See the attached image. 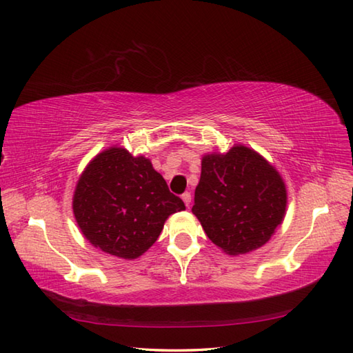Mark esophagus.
Listing matches in <instances>:
<instances>
[{"label":"esophagus","instance_id":"obj_1","mask_svg":"<svg viewBox=\"0 0 353 353\" xmlns=\"http://www.w3.org/2000/svg\"><path fill=\"white\" fill-rule=\"evenodd\" d=\"M182 200H183V203L186 205V208L191 206V194L190 192L182 194Z\"/></svg>","mask_w":353,"mask_h":353}]
</instances>
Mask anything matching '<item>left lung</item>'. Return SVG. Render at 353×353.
<instances>
[{
  "mask_svg": "<svg viewBox=\"0 0 353 353\" xmlns=\"http://www.w3.org/2000/svg\"><path fill=\"white\" fill-rule=\"evenodd\" d=\"M282 176L253 148L235 144L229 152L201 157V176L192 214L208 238L230 256L259 249L287 212Z\"/></svg>",
  "mask_w": 353,
  "mask_h": 353,
  "instance_id": "left-lung-1",
  "label": "left lung"
}]
</instances>
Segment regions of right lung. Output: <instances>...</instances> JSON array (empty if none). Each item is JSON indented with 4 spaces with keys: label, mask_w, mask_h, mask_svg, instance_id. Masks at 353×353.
Returning a JSON list of instances; mask_svg holds the SVG:
<instances>
[{
    "label": "right lung",
    "mask_w": 353,
    "mask_h": 353,
    "mask_svg": "<svg viewBox=\"0 0 353 353\" xmlns=\"http://www.w3.org/2000/svg\"><path fill=\"white\" fill-rule=\"evenodd\" d=\"M185 209L145 156L109 147L92 157L79 177L72 212L95 249L137 259L159 238L168 216Z\"/></svg>",
    "instance_id": "obj_1"
}]
</instances>
